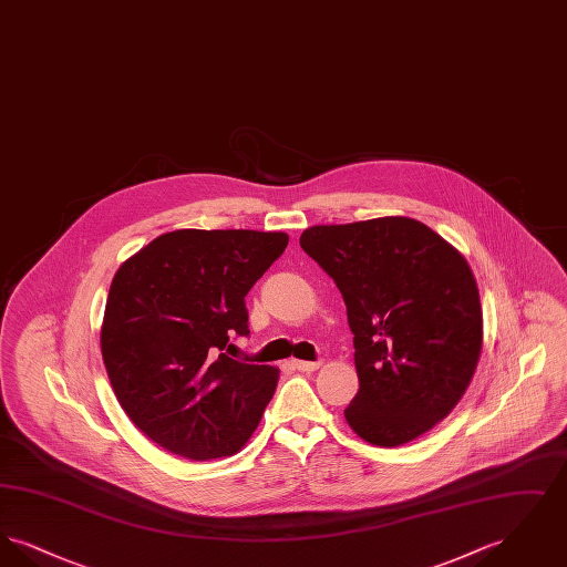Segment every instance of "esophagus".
<instances>
[{
  "label": "esophagus",
  "mask_w": 567,
  "mask_h": 567,
  "mask_svg": "<svg viewBox=\"0 0 567 567\" xmlns=\"http://www.w3.org/2000/svg\"><path fill=\"white\" fill-rule=\"evenodd\" d=\"M293 368L299 370V372H315V370L321 368V361H299V359H293Z\"/></svg>",
  "instance_id": "34e87169"
}]
</instances>
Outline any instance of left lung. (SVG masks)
Instances as JSON below:
<instances>
[{"instance_id": "obj_1", "label": "left lung", "mask_w": 567, "mask_h": 567, "mask_svg": "<svg viewBox=\"0 0 567 567\" xmlns=\"http://www.w3.org/2000/svg\"><path fill=\"white\" fill-rule=\"evenodd\" d=\"M344 297L359 391L344 416L377 446H400L446 419L483 349L467 261L427 225L384 216L315 225L299 238Z\"/></svg>"}]
</instances>
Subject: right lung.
Returning <instances> with one entry per match:
<instances>
[{"label":"right lung","instance_id":"1","mask_svg":"<svg viewBox=\"0 0 567 567\" xmlns=\"http://www.w3.org/2000/svg\"><path fill=\"white\" fill-rule=\"evenodd\" d=\"M287 244L282 231L178 229L114 274L104 365L125 414L165 451L229 457L257 430L280 372L221 351L250 333L244 297Z\"/></svg>","mask_w":567,"mask_h":567}]
</instances>
